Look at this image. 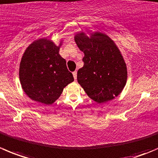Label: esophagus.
Masks as SVG:
<instances>
[{
  "instance_id": "esophagus-1",
  "label": "esophagus",
  "mask_w": 158,
  "mask_h": 158,
  "mask_svg": "<svg viewBox=\"0 0 158 158\" xmlns=\"http://www.w3.org/2000/svg\"><path fill=\"white\" fill-rule=\"evenodd\" d=\"M72 75H73V77H74L75 80L76 81V79H77V72H76V71L73 72H72Z\"/></svg>"
}]
</instances>
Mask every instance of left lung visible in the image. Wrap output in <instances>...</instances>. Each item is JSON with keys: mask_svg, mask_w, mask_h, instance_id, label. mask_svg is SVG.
<instances>
[{"mask_svg": "<svg viewBox=\"0 0 158 158\" xmlns=\"http://www.w3.org/2000/svg\"><path fill=\"white\" fill-rule=\"evenodd\" d=\"M75 41L84 53V64L78 70L77 80L88 97L98 104L118 97L126 84L127 68L114 41L99 32L90 36L79 32Z\"/></svg>", "mask_w": 158, "mask_h": 158, "instance_id": "1", "label": "left lung"}]
</instances>
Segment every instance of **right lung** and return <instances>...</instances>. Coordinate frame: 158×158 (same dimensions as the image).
I'll return each mask as SVG.
<instances>
[{"label":"right lung","instance_id":"right-lung-1","mask_svg":"<svg viewBox=\"0 0 158 158\" xmlns=\"http://www.w3.org/2000/svg\"><path fill=\"white\" fill-rule=\"evenodd\" d=\"M61 45L43 38L32 42L23 54L19 79L24 92L32 101L52 104L63 89L74 81L66 61L59 54Z\"/></svg>","mask_w":158,"mask_h":158}]
</instances>
